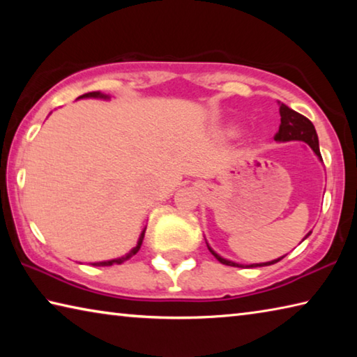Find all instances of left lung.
<instances>
[{
    "instance_id": "8db88e82",
    "label": "left lung",
    "mask_w": 357,
    "mask_h": 357,
    "mask_svg": "<svg viewBox=\"0 0 357 357\" xmlns=\"http://www.w3.org/2000/svg\"><path fill=\"white\" fill-rule=\"evenodd\" d=\"M274 140H279V142H289V140L305 142L313 149V153H315L319 157V159H321V153H319V144H318V135H317L315 128H313L312 121L307 119L304 114L291 110V108L287 107L285 104H280V126H279V132H277V134L274 135ZM309 234H307V236H309ZM208 249L217 258V261H220L222 264L234 266V268H244L243 264L228 261V259L219 257L213 249H211V247H208ZM282 258H277V259H274V261H268V263H261V264H250V266H252V268H257V266H269V264H274L277 261H280Z\"/></svg>"
}]
</instances>
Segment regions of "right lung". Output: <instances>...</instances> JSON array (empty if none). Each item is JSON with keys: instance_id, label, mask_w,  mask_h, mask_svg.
<instances>
[{"instance_id": "1", "label": "right lung", "mask_w": 357, "mask_h": 357, "mask_svg": "<svg viewBox=\"0 0 357 357\" xmlns=\"http://www.w3.org/2000/svg\"><path fill=\"white\" fill-rule=\"evenodd\" d=\"M83 98H104V99H107V96H104V94H100L99 91H93V93H86V94H83V96H80V99H83ZM143 238H144V229H143V233H142V236H140V239H138V244H137V247H134V249H132V252L129 253V255H126V257H121V258H116V259H110V261H102V263H93V266H113V264H121V263H124L126 259L128 258H130L132 255H135V253L140 250V247H142V243H143Z\"/></svg>"}]
</instances>
